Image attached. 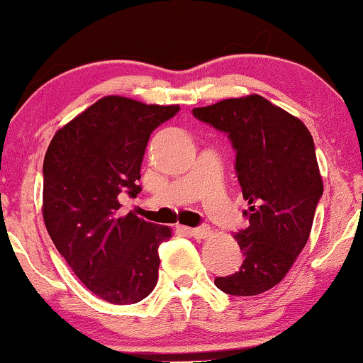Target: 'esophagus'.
Here are the masks:
<instances>
[{"label":"esophagus","mask_w":363,"mask_h":363,"mask_svg":"<svg viewBox=\"0 0 363 363\" xmlns=\"http://www.w3.org/2000/svg\"><path fill=\"white\" fill-rule=\"evenodd\" d=\"M186 234H189L193 239H206V237H210V227H206V225H201V227H196V228H184Z\"/></svg>","instance_id":"esophagus-1"}]
</instances>
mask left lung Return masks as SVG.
<instances>
[{"mask_svg": "<svg viewBox=\"0 0 363 363\" xmlns=\"http://www.w3.org/2000/svg\"><path fill=\"white\" fill-rule=\"evenodd\" d=\"M193 116L230 140L249 201V225L234 235L242 266L215 285L239 297L262 294L285 278L309 239L323 196L314 140L301 119L261 95L196 107Z\"/></svg>", "mask_w": 363, "mask_h": 363, "instance_id": "obj_1", "label": "left lung"}]
</instances>
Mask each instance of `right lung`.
<instances>
[{
    "instance_id": "add662e5",
    "label": "right lung",
    "mask_w": 363,
    "mask_h": 363,
    "mask_svg": "<svg viewBox=\"0 0 363 363\" xmlns=\"http://www.w3.org/2000/svg\"><path fill=\"white\" fill-rule=\"evenodd\" d=\"M179 106L104 97L54 135L44 157V223L86 289L111 303H136L155 289L158 245L170 228L128 213L119 194L141 193L150 135Z\"/></svg>"
}]
</instances>
